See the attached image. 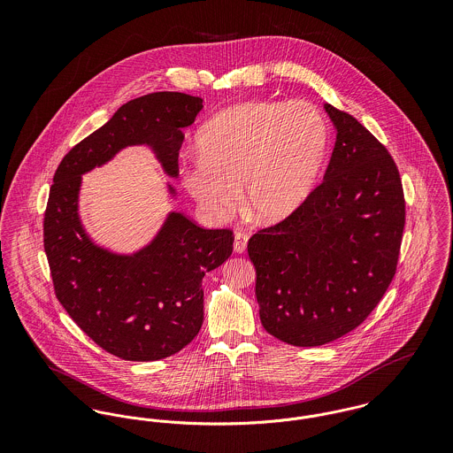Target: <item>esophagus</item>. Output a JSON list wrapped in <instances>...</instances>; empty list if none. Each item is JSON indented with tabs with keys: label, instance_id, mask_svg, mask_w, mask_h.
<instances>
[{
	"label": "esophagus",
	"instance_id": "1",
	"mask_svg": "<svg viewBox=\"0 0 453 453\" xmlns=\"http://www.w3.org/2000/svg\"><path fill=\"white\" fill-rule=\"evenodd\" d=\"M248 248V234L242 232V230H237L235 232V241H234V251L242 255Z\"/></svg>",
	"mask_w": 453,
	"mask_h": 453
}]
</instances>
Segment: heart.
I'll use <instances>...</instances> for the list:
<instances>
[{"label":"heart","instance_id":"b5f03b06","mask_svg":"<svg viewBox=\"0 0 453 453\" xmlns=\"http://www.w3.org/2000/svg\"><path fill=\"white\" fill-rule=\"evenodd\" d=\"M196 141L200 157L180 173L200 211L212 221L226 219L244 187L248 211L258 221L277 223L312 192L329 130L309 103L251 101L218 113Z\"/></svg>","mask_w":453,"mask_h":453}]
</instances>
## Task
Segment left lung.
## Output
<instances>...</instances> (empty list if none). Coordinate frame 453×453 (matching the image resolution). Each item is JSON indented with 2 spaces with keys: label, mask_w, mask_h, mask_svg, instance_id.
<instances>
[{
  "label": "left lung",
  "mask_w": 453,
  "mask_h": 453,
  "mask_svg": "<svg viewBox=\"0 0 453 453\" xmlns=\"http://www.w3.org/2000/svg\"><path fill=\"white\" fill-rule=\"evenodd\" d=\"M324 108L336 141L323 183L248 242L261 324L296 347L329 343L373 312L394 279L406 216L388 148L352 115Z\"/></svg>",
  "instance_id": "left-lung-1"
}]
</instances>
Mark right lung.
Here are the masks:
<instances>
[{
	"label": "right lung",
	"mask_w": 453,
	"mask_h": 453,
	"mask_svg": "<svg viewBox=\"0 0 453 453\" xmlns=\"http://www.w3.org/2000/svg\"><path fill=\"white\" fill-rule=\"evenodd\" d=\"M202 99L155 92L124 104L61 160L43 216V248L54 291L80 329L126 361H157L187 347L203 321L202 279L234 250L230 228L207 230L173 212L157 239L134 257L90 242L78 219L80 176L129 144H150L178 176L183 129Z\"/></svg>",
	"instance_id": "add662e5"
}]
</instances>
